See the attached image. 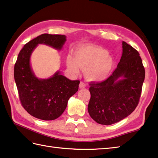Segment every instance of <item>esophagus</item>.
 I'll use <instances>...</instances> for the list:
<instances>
[{"label":"esophagus","instance_id":"1","mask_svg":"<svg viewBox=\"0 0 158 158\" xmlns=\"http://www.w3.org/2000/svg\"><path fill=\"white\" fill-rule=\"evenodd\" d=\"M79 87L80 88V89H83V88H85L86 87V85L85 84L84 82H81L80 83V85H79Z\"/></svg>","mask_w":158,"mask_h":158}]
</instances>
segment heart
<instances>
[{"mask_svg":"<svg viewBox=\"0 0 158 158\" xmlns=\"http://www.w3.org/2000/svg\"><path fill=\"white\" fill-rule=\"evenodd\" d=\"M67 64L74 74L79 73V67L85 70L89 81L102 82L111 75L114 60L106 49L94 45H85L76 51L75 58L68 55Z\"/></svg>","mask_w":158,"mask_h":158,"instance_id":"obj_1","label":"heart"}]
</instances>
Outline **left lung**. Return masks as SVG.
<instances>
[{"instance_id": "left-lung-1", "label": "left lung", "mask_w": 158, "mask_h": 158, "mask_svg": "<svg viewBox=\"0 0 158 158\" xmlns=\"http://www.w3.org/2000/svg\"><path fill=\"white\" fill-rule=\"evenodd\" d=\"M145 70L139 53L123 41V54L112 75L102 82L91 83L88 112L104 125L118 123L138 106Z\"/></svg>"}]
</instances>
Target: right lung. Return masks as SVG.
Returning a JSON list of instances; mask_svg holds the SVG:
<instances>
[{"label":"right lung","mask_w":158,"mask_h":158,"mask_svg":"<svg viewBox=\"0 0 158 158\" xmlns=\"http://www.w3.org/2000/svg\"><path fill=\"white\" fill-rule=\"evenodd\" d=\"M67 40L64 35L44 34L29 41L20 50L14 66V80L20 102L29 114L43 120H53L64 111L69 98L78 91L79 80H71L57 71L48 78H38L30 59L40 44L60 51Z\"/></svg>","instance_id":"add662e5"}]
</instances>
